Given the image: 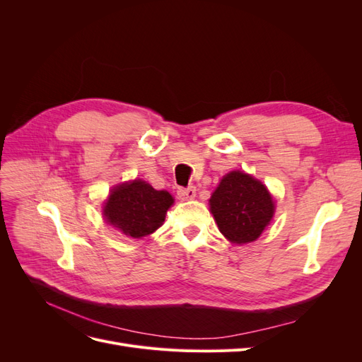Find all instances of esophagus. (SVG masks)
Returning a JSON list of instances; mask_svg holds the SVG:
<instances>
[{"label": "esophagus", "mask_w": 362, "mask_h": 362, "mask_svg": "<svg viewBox=\"0 0 362 362\" xmlns=\"http://www.w3.org/2000/svg\"><path fill=\"white\" fill-rule=\"evenodd\" d=\"M177 194H178V198L181 199V201H190V199H194V196H196V187H187V189H184V187H180L178 189V192H177Z\"/></svg>", "instance_id": "1"}]
</instances>
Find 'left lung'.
<instances>
[{
  "mask_svg": "<svg viewBox=\"0 0 362 362\" xmlns=\"http://www.w3.org/2000/svg\"><path fill=\"white\" fill-rule=\"evenodd\" d=\"M210 208L221 233L237 245L257 240L275 211L264 185L240 170L222 178L211 194Z\"/></svg>",
  "mask_w": 362,
  "mask_h": 362,
  "instance_id": "1",
  "label": "left lung"
}]
</instances>
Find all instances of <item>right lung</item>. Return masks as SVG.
I'll list each match as a JSON object with an SVG mask.
<instances>
[{
	"instance_id": "1",
	"label": "right lung",
	"mask_w": 362,
	"mask_h": 362,
	"mask_svg": "<svg viewBox=\"0 0 362 362\" xmlns=\"http://www.w3.org/2000/svg\"><path fill=\"white\" fill-rule=\"evenodd\" d=\"M170 193L156 190L141 180L117 185L104 206L107 222L133 238L145 237L158 229L169 206Z\"/></svg>"
}]
</instances>
